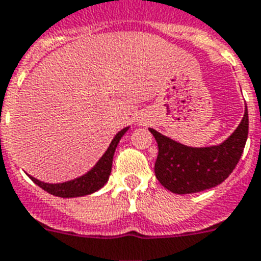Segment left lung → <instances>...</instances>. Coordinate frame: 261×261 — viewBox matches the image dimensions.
<instances>
[{
	"instance_id": "1",
	"label": "left lung",
	"mask_w": 261,
	"mask_h": 261,
	"mask_svg": "<svg viewBox=\"0 0 261 261\" xmlns=\"http://www.w3.org/2000/svg\"><path fill=\"white\" fill-rule=\"evenodd\" d=\"M248 109L234 132L218 145L189 147L149 128L159 155L155 175L167 190L175 194H193L213 189L232 174L243 155L248 139Z\"/></svg>"
}]
</instances>
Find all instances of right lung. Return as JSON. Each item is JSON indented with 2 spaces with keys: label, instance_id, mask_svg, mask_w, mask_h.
Segmentation results:
<instances>
[{
  "label": "right lung",
  "instance_id": "add662e5",
  "mask_svg": "<svg viewBox=\"0 0 261 261\" xmlns=\"http://www.w3.org/2000/svg\"><path fill=\"white\" fill-rule=\"evenodd\" d=\"M128 129L129 126L121 129L120 132L113 137V140L109 144V147L105 151V153L99 158V160L94 164V167L87 171L86 174L81 175L78 178L62 183H47L41 182V180L33 178L31 175H28V176L32 179L33 183H36L37 186L41 187L47 193L55 195V197L76 198L95 193V191H98V190L105 186L106 182L109 180L110 172H112V164H113L114 152H116V148H117L118 143H120L121 137L128 132Z\"/></svg>",
  "mask_w": 261,
  "mask_h": 261
}]
</instances>
